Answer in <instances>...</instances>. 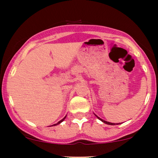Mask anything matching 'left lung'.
<instances>
[{
  "label": "left lung",
  "instance_id": "8db88e82",
  "mask_svg": "<svg viewBox=\"0 0 158 158\" xmlns=\"http://www.w3.org/2000/svg\"><path fill=\"white\" fill-rule=\"evenodd\" d=\"M95 116H96V117H97V118H98L99 120H101V122H103V123H105V124H109V125H116H116H117V124H120V123H118V124H115V123H111V122H106V121H104V120L101 119V118L100 117H98V116H96V114H95Z\"/></svg>",
  "mask_w": 158,
  "mask_h": 158
}]
</instances>
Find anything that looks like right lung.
<instances>
[{"mask_svg": "<svg viewBox=\"0 0 158 158\" xmlns=\"http://www.w3.org/2000/svg\"><path fill=\"white\" fill-rule=\"evenodd\" d=\"M66 118V116H64V117L63 118H62V120H60V122H58L57 123V124H53V125H52V126H56V125H57V124H60V123H61V122H63V121L64 120V118Z\"/></svg>", "mask_w": 158, "mask_h": 158, "instance_id": "obj_1", "label": "right lung"}]
</instances>
